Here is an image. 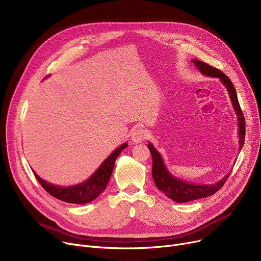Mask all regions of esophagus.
Wrapping results in <instances>:
<instances>
[{"mask_svg":"<svg viewBox=\"0 0 261 261\" xmlns=\"http://www.w3.org/2000/svg\"><path fill=\"white\" fill-rule=\"evenodd\" d=\"M146 137H147L146 131L144 129H142V128H136L131 133V141L134 144H138V143L143 142Z\"/></svg>","mask_w":261,"mask_h":261,"instance_id":"obj_1","label":"esophagus"}]
</instances>
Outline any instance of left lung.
I'll return each mask as SVG.
<instances>
[{
	"label": "left lung",
	"instance_id": "obj_1",
	"mask_svg": "<svg viewBox=\"0 0 261 261\" xmlns=\"http://www.w3.org/2000/svg\"><path fill=\"white\" fill-rule=\"evenodd\" d=\"M191 62L195 65L197 70L202 75L219 79L221 84L225 87V89H227L230 99L232 101L233 109L237 117V127H238L237 135L239 138L238 151H240L242 149V146L245 144L246 124H245V116L242 114V111L240 109L238 98H237V93L234 88L233 83L223 72H221L220 70H218V69L210 65H207L196 59H193ZM148 148L152 154V162H153L152 177L156 187H158V189L161 190L167 197L176 202H188V201H192V200H196L199 198H204V197L213 195L223 186V184L228 179L231 173L229 172L227 175L223 176V178L210 185L209 184L199 185V184L189 182L172 174V173L169 171V169L167 168L162 154L156 150L153 144L149 143Z\"/></svg>",
	"mask_w": 261,
	"mask_h": 261
}]
</instances>
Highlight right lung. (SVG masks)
I'll return each mask as SVG.
<instances>
[{"label": "right lung", "mask_w": 261, "mask_h": 261, "mask_svg": "<svg viewBox=\"0 0 261 261\" xmlns=\"http://www.w3.org/2000/svg\"><path fill=\"white\" fill-rule=\"evenodd\" d=\"M128 147V143H124L116 148L108 158L103 161L93 174L83 182L72 186H59L51 184L40 177L33 170L34 176L37 177L41 186L54 197L69 203L84 204L94 200L103 190L106 189L111 177L115 161L119 153Z\"/></svg>", "instance_id": "obj_1"}]
</instances>
